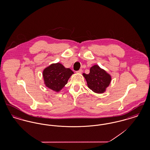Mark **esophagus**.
Instances as JSON below:
<instances>
[{"mask_svg":"<svg viewBox=\"0 0 150 150\" xmlns=\"http://www.w3.org/2000/svg\"><path fill=\"white\" fill-rule=\"evenodd\" d=\"M76 72V73H78V74H81V73L82 72V70H79L77 71Z\"/></svg>","mask_w":150,"mask_h":150,"instance_id":"34e87169","label":"esophagus"}]
</instances>
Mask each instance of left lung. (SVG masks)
I'll return each mask as SVG.
<instances>
[{
  "label": "left lung",
  "mask_w": 150,
  "mask_h": 150,
  "mask_svg": "<svg viewBox=\"0 0 150 150\" xmlns=\"http://www.w3.org/2000/svg\"><path fill=\"white\" fill-rule=\"evenodd\" d=\"M83 75L86 79L88 87L98 94L105 92L111 81V75L97 64L91 67L89 74L83 73Z\"/></svg>",
  "instance_id": "1"
}]
</instances>
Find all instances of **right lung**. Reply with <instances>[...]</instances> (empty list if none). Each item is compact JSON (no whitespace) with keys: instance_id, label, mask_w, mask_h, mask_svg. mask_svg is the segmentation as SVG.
<instances>
[{"instance_id":"obj_1","label":"right lung","mask_w":150,"mask_h":150,"mask_svg":"<svg viewBox=\"0 0 150 150\" xmlns=\"http://www.w3.org/2000/svg\"><path fill=\"white\" fill-rule=\"evenodd\" d=\"M74 72L59 62L52 64L44 69L43 77L45 86L51 90L59 92L67 83Z\"/></svg>"}]
</instances>
